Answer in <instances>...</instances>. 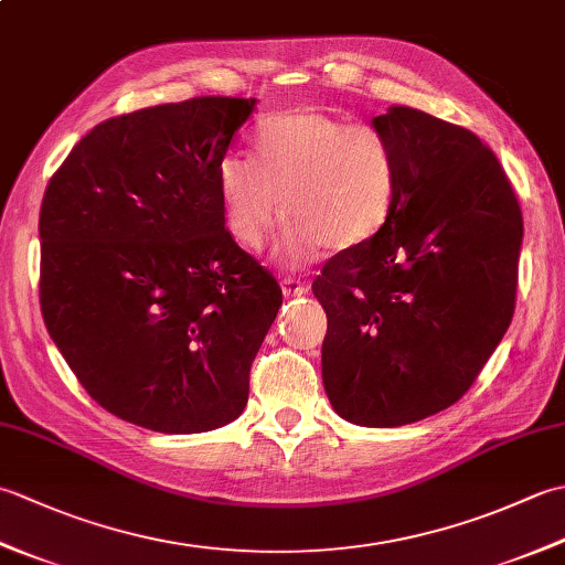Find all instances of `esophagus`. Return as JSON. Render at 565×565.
Masks as SVG:
<instances>
[{
  "instance_id": "34e87169",
  "label": "esophagus",
  "mask_w": 565,
  "mask_h": 565,
  "mask_svg": "<svg viewBox=\"0 0 565 565\" xmlns=\"http://www.w3.org/2000/svg\"><path fill=\"white\" fill-rule=\"evenodd\" d=\"M281 291H284V296L296 298V296H306L310 291V286L306 281H301V279H296V276H284V279H281Z\"/></svg>"
}]
</instances>
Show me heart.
<instances>
[{
  "instance_id": "heart-1",
  "label": "heart",
  "mask_w": 565,
  "mask_h": 565,
  "mask_svg": "<svg viewBox=\"0 0 565 565\" xmlns=\"http://www.w3.org/2000/svg\"><path fill=\"white\" fill-rule=\"evenodd\" d=\"M398 194V158L391 138L371 124H347L318 109L264 118L255 160L239 152L218 164V196L227 233L259 249L281 209L289 225L281 255L303 262L326 245L352 249L374 237Z\"/></svg>"
}]
</instances>
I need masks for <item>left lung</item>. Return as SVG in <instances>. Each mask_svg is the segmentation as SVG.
Returning a JSON list of instances; mask_svg holds the SVG:
<instances>
[{
    "instance_id": "obj_1",
    "label": "left lung",
    "mask_w": 565,
    "mask_h": 565,
    "mask_svg": "<svg viewBox=\"0 0 565 565\" xmlns=\"http://www.w3.org/2000/svg\"><path fill=\"white\" fill-rule=\"evenodd\" d=\"M398 158L386 225L313 281L322 383L338 415L398 427L454 405L510 328L522 209L495 152L425 111L376 116Z\"/></svg>"
}]
</instances>
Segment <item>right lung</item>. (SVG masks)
I'll return each mask as SVG.
<instances>
[{
    "label": "right lung",
    "mask_w": 565,
    "mask_h": 565,
    "mask_svg": "<svg viewBox=\"0 0 565 565\" xmlns=\"http://www.w3.org/2000/svg\"><path fill=\"white\" fill-rule=\"evenodd\" d=\"M252 109L194 97L106 118L45 186V328L84 391L126 423L196 435L245 411L281 308L218 196V164Z\"/></svg>",
    "instance_id": "obj_1"
}]
</instances>
